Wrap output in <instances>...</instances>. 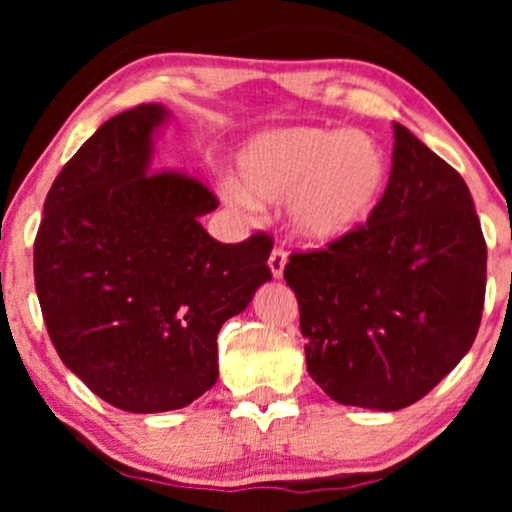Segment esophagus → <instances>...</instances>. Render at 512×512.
<instances>
[{
    "label": "esophagus",
    "instance_id": "obj_1",
    "mask_svg": "<svg viewBox=\"0 0 512 512\" xmlns=\"http://www.w3.org/2000/svg\"><path fill=\"white\" fill-rule=\"evenodd\" d=\"M284 267H286V250L276 245L272 255H269V269H272L274 279H281V276H284Z\"/></svg>",
    "mask_w": 512,
    "mask_h": 512
}]
</instances>
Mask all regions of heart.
<instances>
[{
    "label": "heart",
    "mask_w": 512,
    "mask_h": 512,
    "mask_svg": "<svg viewBox=\"0 0 512 512\" xmlns=\"http://www.w3.org/2000/svg\"><path fill=\"white\" fill-rule=\"evenodd\" d=\"M238 178L252 202L289 199L293 228L327 245L366 226L383 202L390 168L366 132L289 127L252 137L238 154Z\"/></svg>",
    "instance_id": "heart-1"
}]
</instances>
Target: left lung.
I'll return each mask as SVG.
<instances>
[{
    "mask_svg": "<svg viewBox=\"0 0 512 512\" xmlns=\"http://www.w3.org/2000/svg\"><path fill=\"white\" fill-rule=\"evenodd\" d=\"M310 378L334 402L397 411L472 349L486 293V240L467 182L395 122L387 190L366 226L293 252Z\"/></svg>",
    "mask_w": 512,
    "mask_h": 512,
    "instance_id": "obj_1",
    "label": "left lung"
}]
</instances>
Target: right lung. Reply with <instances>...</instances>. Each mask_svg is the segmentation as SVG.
Returning <instances> with one entry per match:
<instances>
[{
    "label": "right lung",
    "mask_w": 512,
    "mask_h": 512,
    "mask_svg": "<svg viewBox=\"0 0 512 512\" xmlns=\"http://www.w3.org/2000/svg\"><path fill=\"white\" fill-rule=\"evenodd\" d=\"M170 117L144 103L110 117L52 182L33 248L35 291L62 363L113 407L182 409L219 378L216 337L272 279V238L219 243L199 216L214 192L154 170Z\"/></svg>",
    "instance_id": "add662e5"
}]
</instances>
